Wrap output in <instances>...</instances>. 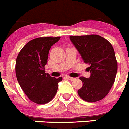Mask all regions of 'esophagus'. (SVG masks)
<instances>
[{
  "label": "esophagus",
  "instance_id": "obj_1",
  "mask_svg": "<svg viewBox=\"0 0 129 129\" xmlns=\"http://www.w3.org/2000/svg\"><path fill=\"white\" fill-rule=\"evenodd\" d=\"M67 78L69 80H70V81H73V80H75V78H73V77H67Z\"/></svg>",
  "mask_w": 129,
  "mask_h": 129
}]
</instances>
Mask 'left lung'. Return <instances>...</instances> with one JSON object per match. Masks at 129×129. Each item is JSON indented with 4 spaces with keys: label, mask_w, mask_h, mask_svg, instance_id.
Returning <instances> with one entry per match:
<instances>
[{
    "label": "left lung",
    "mask_w": 129,
    "mask_h": 129,
    "mask_svg": "<svg viewBox=\"0 0 129 129\" xmlns=\"http://www.w3.org/2000/svg\"><path fill=\"white\" fill-rule=\"evenodd\" d=\"M70 39L88 64L89 78L81 77L82 88L78 90L79 96L87 102L103 99L114 84L117 72V61L113 46L103 37L97 35L70 36Z\"/></svg>",
    "instance_id": "obj_1"
}]
</instances>
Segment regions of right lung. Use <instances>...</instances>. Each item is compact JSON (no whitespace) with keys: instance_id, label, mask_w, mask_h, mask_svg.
<instances>
[{"instance_id":"add662e5","label":"right lung","mask_w":129,"mask_h":129,"mask_svg":"<svg viewBox=\"0 0 129 129\" xmlns=\"http://www.w3.org/2000/svg\"><path fill=\"white\" fill-rule=\"evenodd\" d=\"M60 39L39 37L21 49L16 60V76L20 87L31 101L43 105L50 102L58 90L61 77L56 79L45 73L49 50Z\"/></svg>"}]
</instances>
